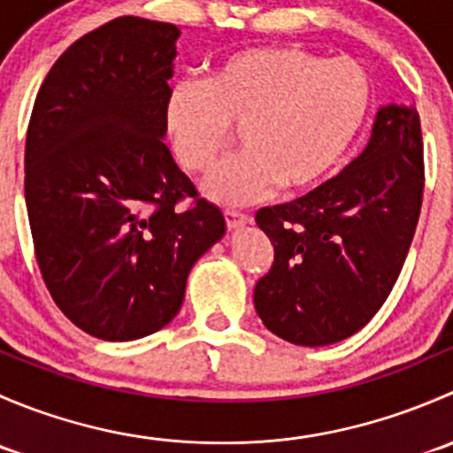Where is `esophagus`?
I'll return each instance as SVG.
<instances>
[{
  "label": "esophagus",
  "mask_w": 453,
  "mask_h": 453,
  "mask_svg": "<svg viewBox=\"0 0 453 453\" xmlns=\"http://www.w3.org/2000/svg\"><path fill=\"white\" fill-rule=\"evenodd\" d=\"M226 223H227V230H239V227L252 223V217L243 212H236V210H226Z\"/></svg>",
  "instance_id": "esophagus-1"
}]
</instances>
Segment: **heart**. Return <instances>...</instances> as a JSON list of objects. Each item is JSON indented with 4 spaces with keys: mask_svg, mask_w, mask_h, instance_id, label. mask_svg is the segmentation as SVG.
Segmentation results:
<instances>
[{
    "mask_svg": "<svg viewBox=\"0 0 453 453\" xmlns=\"http://www.w3.org/2000/svg\"><path fill=\"white\" fill-rule=\"evenodd\" d=\"M370 79L353 58H324L296 45L234 52L205 83H180L166 100V129L181 166L208 171L243 131L245 149L214 168L203 193L248 205L278 186L319 184L349 153L368 116Z\"/></svg>",
    "mask_w": 453,
    "mask_h": 453,
    "instance_id": "obj_1",
    "label": "heart"
}]
</instances>
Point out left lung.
<instances>
[{
	"instance_id": "left-lung-1",
	"label": "left lung",
	"mask_w": 453,
	"mask_h": 453,
	"mask_svg": "<svg viewBox=\"0 0 453 453\" xmlns=\"http://www.w3.org/2000/svg\"><path fill=\"white\" fill-rule=\"evenodd\" d=\"M423 199L421 120L414 104H383L366 149L337 177L256 223L273 265L254 307L273 335L298 346L346 340L372 319L405 263Z\"/></svg>"
}]
</instances>
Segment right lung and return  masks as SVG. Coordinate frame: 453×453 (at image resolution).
I'll return each mask as SVG.
<instances>
[{
    "mask_svg": "<svg viewBox=\"0 0 453 453\" xmlns=\"http://www.w3.org/2000/svg\"><path fill=\"white\" fill-rule=\"evenodd\" d=\"M180 28L118 17L45 76L26 138V208L54 303L89 335L129 342L181 309L193 265L226 234L173 159L166 100ZM193 196L188 211L174 205Z\"/></svg>",
    "mask_w": 453,
    "mask_h": 453,
    "instance_id": "obj_1",
    "label": "right lung"
}]
</instances>
